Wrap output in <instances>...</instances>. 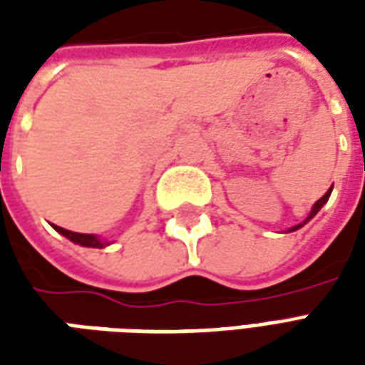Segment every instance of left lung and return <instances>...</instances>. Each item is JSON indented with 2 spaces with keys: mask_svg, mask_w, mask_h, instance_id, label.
Here are the masks:
<instances>
[{
  "mask_svg": "<svg viewBox=\"0 0 365 365\" xmlns=\"http://www.w3.org/2000/svg\"><path fill=\"white\" fill-rule=\"evenodd\" d=\"M330 191H332V187H330V190L327 191V193H324V195H322V197L319 199V201H317V203H314L313 209H311V213H309V217H307L305 221H303V222H299V225H295V227H291L289 232H291V230H297V229H301V227H303V225H307V222H309V221H311V219H313L314 215H317V213H319V211H321V207L324 205V203H327V201H329V197H330Z\"/></svg>",
  "mask_w": 365,
  "mask_h": 365,
  "instance_id": "8db88e82",
  "label": "left lung"
}]
</instances>
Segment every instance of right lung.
Wrapping results in <instances>:
<instances>
[{
  "label": "right lung",
  "instance_id": "1",
  "mask_svg": "<svg viewBox=\"0 0 365 365\" xmlns=\"http://www.w3.org/2000/svg\"><path fill=\"white\" fill-rule=\"evenodd\" d=\"M52 227L58 230L60 235H64V237L70 238L72 242H76V245H80V246H88V248H103V246L109 245V242H105V240H101V238H97L96 235H82V232H72V230L62 229V227H56V225H52Z\"/></svg>",
  "mask_w": 365,
  "mask_h": 365
}]
</instances>
